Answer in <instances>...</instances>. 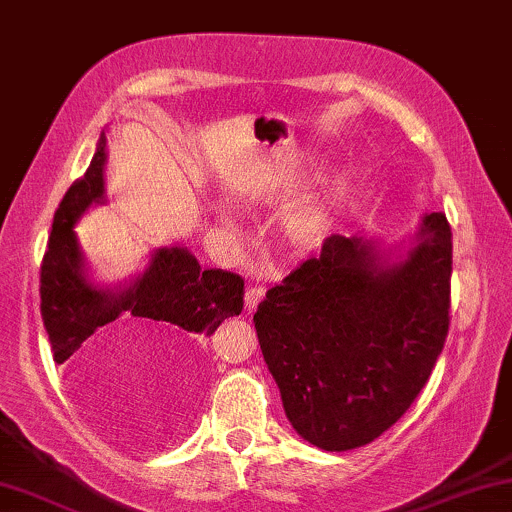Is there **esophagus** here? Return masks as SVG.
I'll return each instance as SVG.
<instances>
[{"mask_svg":"<svg viewBox=\"0 0 512 512\" xmlns=\"http://www.w3.org/2000/svg\"><path fill=\"white\" fill-rule=\"evenodd\" d=\"M262 299H264V288H260V285H252V288H248L245 290V295H243V302H245V311H255L257 306L262 304Z\"/></svg>","mask_w":512,"mask_h":512,"instance_id":"34e87169","label":"esophagus"}]
</instances>
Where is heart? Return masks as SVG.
<instances>
[{"label": "heart", "instance_id": "b5f03b06", "mask_svg": "<svg viewBox=\"0 0 512 512\" xmlns=\"http://www.w3.org/2000/svg\"><path fill=\"white\" fill-rule=\"evenodd\" d=\"M351 196L353 180L346 173L325 180L316 194L285 210L281 220L283 238L297 250H318L330 234L332 224L349 206Z\"/></svg>", "mask_w": 512, "mask_h": 512}]
</instances>
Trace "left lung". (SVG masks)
Wrapping results in <instances>:
<instances>
[{"mask_svg":"<svg viewBox=\"0 0 512 512\" xmlns=\"http://www.w3.org/2000/svg\"><path fill=\"white\" fill-rule=\"evenodd\" d=\"M449 281L452 229L445 213H428L388 248L332 234L267 292L252 320L285 417L306 442L363 447L410 410L445 346Z\"/></svg>","mask_w":512,"mask_h":512,"instance_id":"8db88e82","label":"left lung"}]
</instances>
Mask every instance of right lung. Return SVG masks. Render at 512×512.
<instances>
[{"mask_svg":"<svg viewBox=\"0 0 512 512\" xmlns=\"http://www.w3.org/2000/svg\"><path fill=\"white\" fill-rule=\"evenodd\" d=\"M105 161L102 133L91 166L60 201L42 262V318L56 363H65L95 330L114 320L168 325L199 339L213 335L222 320L243 309V278L201 269L180 245L154 250L142 274L114 288L91 281L74 224L88 208L105 201Z\"/></svg>","mask_w":512,"mask_h":512,"instance_id":"right-lung-1","label":"right lung"}]
</instances>
